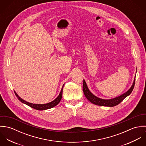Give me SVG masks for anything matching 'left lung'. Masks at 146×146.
<instances>
[{"instance_id": "1", "label": "left lung", "mask_w": 146, "mask_h": 146, "mask_svg": "<svg viewBox=\"0 0 146 146\" xmlns=\"http://www.w3.org/2000/svg\"><path fill=\"white\" fill-rule=\"evenodd\" d=\"M135 79L134 80L133 84L131 86V87L129 89V90L125 93L124 94L121 95L119 97H117L116 98H115L111 100H103L97 97L96 96H94L88 89L86 84L85 83V80H84L83 85V92L86 98L91 103L93 104L101 106H108V107H113L117 104H119L121 102H122L125 98L130 94V93L132 92L134 85H135Z\"/></svg>"}]
</instances>
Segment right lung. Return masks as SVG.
Here are the masks:
<instances>
[{"label":"right lung","mask_w":146,"mask_h":146,"mask_svg":"<svg viewBox=\"0 0 146 146\" xmlns=\"http://www.w3.org/2000/svg\"><path fill=\"white\" fill-rule=\"evenodd\" d=\"M63 86H64V85H63L62 89H61V92H60L59 96L57 97V98H56V99H55V100H54V101H53L52 102H50V103H48V104H31V103H29V102H26V101L23 100L22 98H21L17 95V94L15 92V95L16 96V97H17V98L21 101L22 103L27 104V106H30V107H31V108H34V109H35V110L42 111V110H47V109L51 108H52V107L56 106V105H57V104H59V102H60V101L61 100V98H62V91Z\"/></svg>","instance_id":"right-lung-1"}]
</instances>
